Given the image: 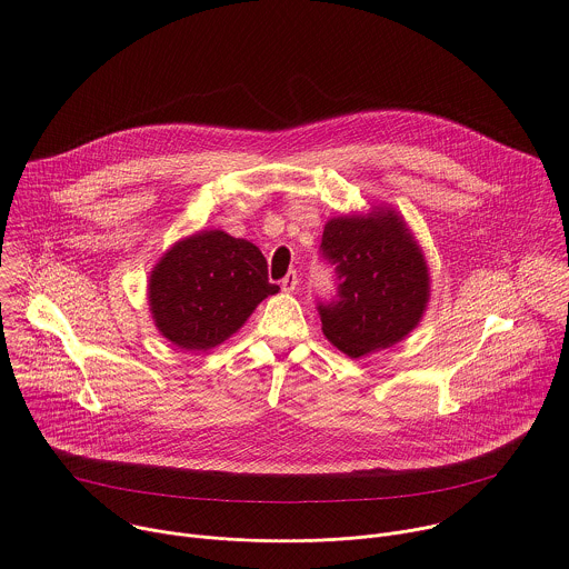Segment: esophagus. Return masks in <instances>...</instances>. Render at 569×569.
<instances>
[{
	"instance_id": "1",
	"label": "esophagus",
	"mask_w": 569,
	"mask_h": 569,
	"mask_svg": "<svg viewBox=\"0 0 569 569\" xmlns=\"http://www.w3.org/2000/svg\"><path fill=\"white\" fill-rule=\"evenodd\" d=\"M299 286V274L295 270H290L283 279H281V290L283 292H295V288Z\"/></svg>"
}]
</instances>
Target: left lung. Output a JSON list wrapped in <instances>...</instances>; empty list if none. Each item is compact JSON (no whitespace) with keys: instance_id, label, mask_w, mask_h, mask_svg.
Wrapping results in <instances>:
<instances>
[{"instance_id":"8db88e82","label":"left lung","mask_w":569,"mask_h":569,"mask_svg":"<svg viewBox=\"0 0 569 569\" xmlns=\"http://www.w3.org/2000/svg\"><path fill=\"white\" fill-rule=\"evenodd\" d=\"M319 254L337 283L330 301H317L323 335L348 357L390 348L423 317L428 266L392 210L330 219Z\"/></svg>"}]
</instances>
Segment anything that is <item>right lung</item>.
Listing matches in <instances>:
<instances>
[{
  "label": "right lung",
  "mask_w": 569,
  "mask_h": 569,
  "mask_svg": "<svg viewBox=\"0 0 569 569\" xmlns=\"http://www.w3.org/2000/svg\"><path fill=\"white\" fill-rule=\"evenodd\" d=\"M279 292L261 250L221 230L174 243L148 286L159 332L183 350H208L237 332L252 310Z\"/></svg>",
  "instance_id": "obj_1"
}]
</instances>
